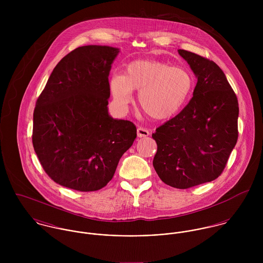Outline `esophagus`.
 <instances>
[{"label":"esophagus","mask_w":263,"mask_h":263,"mask_svg":"<svg viewBox=\"0 0 263 263\" xmlns=\"http://www.w3.org/2000/svg\"><path fill=\"white\" fill-rule=\"evenodd\" d=\"M137 135L139 138H146L150 135V132L144 127H138L137 129Z\"/></svg>","instance_id":"esophagus-1"}]
</instances>
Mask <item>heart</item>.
Returning <instances> with one entry per match:
<instances>
[{
  "instance_id": "heart-1",
  "label": "heart",
  "mask_w": 263,
  "mask_h": 263,
  "mask_svg": "<svg viewBox=\"0 0 263 263\" xmlns=\"http://www.w3.org/2000/svg\"><path fill=\"white\" fill-rule=\"evenodd\" d=\"M108 86L118 107H126L137 90L144 112L153 119L165 120L183 107L192 91L193 79L184 68L156 60H138L127 64L123 74L114 73Z\"/></svg>"
}]
</instances>
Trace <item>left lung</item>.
<instances>
[{
    "instance_id": "1",
    "label": "left lung",
    "mask_w": 263,
    "mask_h": 263,
    "mask_svg": "<svg viewBox=\"0 0 263 263\" xmlns=\"http://www.w3.org/2000/svg\"><path fill=\"white\" fill-rule=\"evenodd\" d=\"M178 53L197 83L183 110L152 135L158 146L153 166L164 183L185 189L211 182L223 172L238 140L239 106L216 63L184 49Z\"/></svg>"
}]
</instances>
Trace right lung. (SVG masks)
Returning a JSON list of instances; mask_svg holds the SVG:
<instances>
[{"instance_id": "obj_1", "label": "right lung", "mask_w": 263, "mask_h": 263, "mask_svg": "<svg viewBox=\"0 0 263 263\" xmlns=\"http://www.w3.org/2000/svg\"><path fill=\"white\" fill-rule=\"evenodd\" d=\"M119 48L84 45L55 66L36 101L32 143L47 175L79 191L104 187L137 138L108 113V76Z\"/></svg>"}]
</instances>
